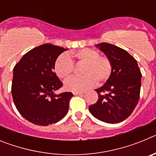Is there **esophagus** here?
Returning <instances> with one entry per match:
<instances>
[{
    "label": "esophagus",
    "mask_w": 156,
    "mask_h": 156,
    "mask_svg": "<svg viewBox=\"0 0 156 156\" xmlns=\"http://www.w3.org/2000/svg\"><path fill=\"white\" fill-rule=\"evenodd\" d=\"M85 92H83V91H74L73 92L74 95H80V94H83Z\"/></svg>",
    "instance_id": "1"
}]
</instances>
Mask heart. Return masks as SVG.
I'll return each mask as SVG.
<instances>
[{
	"mask_svg": "<svg viewBox=\"0 0 156 156\" xmlns=\"http://www.w3.org/2000/svg\"><path fill=\"white\" fill-rule=\"evenodd\" d=\"M73 60L84 63L82 68V76H73L65 82L66 90L83 91L98 83L105 82L111 76L112 65L108 57L99 55L97 51L84 48L71 55L62 54L59 55L54 65L56 75L60 79L68 78L73 72Z\"/></svg>",
	"mask_w": 156,
	"mask_h": 156,
	"instance_id": "obj_1",
	"label": "heart"
}]
</instances>
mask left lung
<instances>
[{
	"label": "left lung",
	"instance_id": "obj_1",
	"mask_svg": "<svg viewBox=\"0 0 156 156\" xmlns=\"http://www.w3.org/2000/svg\"><path fill=\"white\" fill-rule=\"evenodd\" d=\"M111 61V76L96 89L98 99L89 106L90 113L101 121L117 123L132 113L140 98L141 73L136 59L126 51L108 43L96 45Z\"/></svg>",
	"mask_w": 156,
	"mask_h": 156
}]
</instances>
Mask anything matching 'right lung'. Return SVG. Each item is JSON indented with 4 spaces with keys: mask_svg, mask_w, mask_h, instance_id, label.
I'll return each mask as SVG.
<instances>
[{
    "mask_svg": "<svg viewBox=\"0 0 156 156\" xmlns=\"http://www.w3.org/2000/svg\"><path fill=\"white\" fill-rule=\"evenodd\" d=\"M68 49L45 44L25 54L13 69L12 94L19 112L39 126L56 123L66 115L71 92L55 94L63 83L54 72L60 54Z\"/></svg>",
    "mask_w": 156,
    "mask_h": 156,
    "instance_id": "right-lung-1",
    "label": "right lung"
}]
</instances>
